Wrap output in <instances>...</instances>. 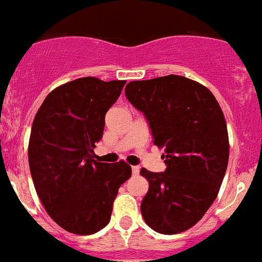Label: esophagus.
<instances>
[{
    "instance_id": "34e87169",
    "label": "esophagus",
    "mask_w": 262,
    "mask_h": 262,
    "mask_svg": "<svg viewBox=\"0 0 262 262\" xmlns=\"http://www.w3.org/2000/svg\"><path fill=\"white\" fill-rule=\"evenodd\" d=\"M131 170H133V174L136 176L139 174V170H140V169H139V166H131Z\"/></svg>"
}]
</instances>
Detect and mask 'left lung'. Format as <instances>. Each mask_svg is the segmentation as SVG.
I'll use <instances>...</instances> for the list:
<instances>
[{
  "mask_svg": "<svg viewBox=\"0 0 262 262\" xmlns=\"http://www.w3.org/2000/svg\"><path fill=\"white\" fill-rule=\"evenodd\" d=\"M142 111L166 169L142 168L149 189L140 210L163 235L189 230L214 203L227 170L230 145L223 111L209 89L184 76L131 81L124 90Z\"/></svg>",
  "mask_w": 262,
  "mask_h": 262,
  "instance_id": "obj_1",
  "label": "left lung"
}]
</instances>
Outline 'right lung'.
<instances>
[{"label": "right lung", "mask_w": 262, "mask_h": 262, "mask_svg": "<svg viewBox=\"0 0 262 262\" xmlns=\"http://www.w3.org/2000/svg\"><path fill=\"white\" fill-rule=\"evenodd\" d=\"M126 81L82 77L52 90L32 123L29 164L39 200L53 221L76 235L98 232L110 222L118 189L131 166L94 160L105 115Z\"/></svg>", "instance_id": "right-lung-1"}]
</instances>
